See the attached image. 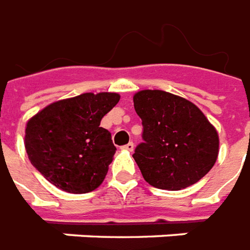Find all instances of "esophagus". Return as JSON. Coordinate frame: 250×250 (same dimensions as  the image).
Instances as JSON below:
<instances>
[{
	"label": "esophagus",
	"instance_id": "1",
	"mask_svg": "<svg viewBox=\"0 0 250 250\" xmlns=\"http://www.w3.org/2000/svg\"><path fill=\"white\" fill-rule=\"evenodd\" d=\"M122 148H124V149H126V150H133L134 144H133V143H132V141H130V143H128V144H126V145H124Z\"/></svg>",
	"mask_w": 250,
	"mask_h": 250
}]
</instances>
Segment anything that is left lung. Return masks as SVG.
Listing matches in <instances>:
<instances>
[{
	"label": "left lung",
	"instance_id": "1",
	"mask_svg": "<svg viewBox=\"0 0 250 250\" xmlns=\"http://www.w3.org/2000/svg\"><path fill=\"white\" fill-rule=\"evenodd\" d=\"M143 140L133 157L143 178L162 190H182L206 175L217 162L219 139L192 102L162 90L134 94Z\"/></svg>",
	"mask_w": 250,
	"mask_h": 250
}]
</instances>
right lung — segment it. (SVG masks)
I'll return each mask as SVG.
<instances>
[{"label": "right lung", "instance_id": "add662e5", "mask_svg": "<svg viewBox=\"0 0 250 250\" xmlns=\"http://www.w3.org/2000/svg\"><path fill=\"white\" fill-rule=\"evenodd\" d=\"M117 93H84L51 104L26 122L25 149L49 183L71 194L100 187L116 153L101 120L118 104Z\"/></svg>", "mask_w": 250, "mask_h": 250}]
</instances>
